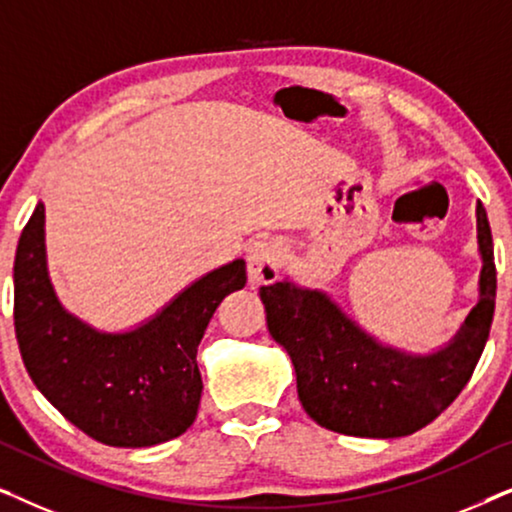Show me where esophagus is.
Listing matches in <instances>:
<instances>
[{
    "mask_svg": "<svg viewBox=\"0 0 512 512\" xmlns=\"http://www.w3.org/2000/svg\"><path fill=\"white\" fill-rule=\"evenodd\" d=\"M279 265H282V244L277 240H261L251 244L247 256V272L251 284L263 286L275 282Z\"/></svg>",
    "mask_w": 512,
    "mask_h": 512,
    "instance_id": "esophagus-1",
    "label": "esophagus"
}]
</instances>
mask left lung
I'll return each instance as SVG.
<instances>
[{"label":"left lung","mask_w":512,"mask_h":512,"mask_svg":"<svg viewBox=\"0 0 512 512\" xmlns=\"http://www.w3.org/2000/svg\"><path fill=\"white\" fill-rule=\"evenodd\" d=\"M480 300L445 349L410 356L382 347L324 293L289 282L261 286L268 331L289 352L298 398L324 429L359 438H401L431 424L478 366L494 319L496 265L487 212L478 202Z\"/></svg>","instance_id":"obj_1"}]
</instances>
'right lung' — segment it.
<instances>
[{"label":"right lung","mask_w":512,"mask_h":512,"mask_svg":"<svg viewBox=\"0 0 512 512\" xmlns=\"http://www.w3.org/2000/svg\"><path fill=\"white\" fill-rule=\"evenodd\" d=\"M244 284L247 265L233 261L188 286L137 331L97 333L62 310L51 289L39 202L13 265L20 356L53 408L97 443H165L195 422L202 394L198 345L221 300Z\"/></svg>","instance_id":"1"}]
</instances>
